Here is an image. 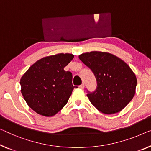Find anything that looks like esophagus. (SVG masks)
I'll use <instances>...</instances> for the list:
<instances>
[{"mask_svg":"<svg viewBox=\"0 0 151 151\" xmlns=\"http://www.w3.org/2000/svg\"><path fill=\"white\" fill-rule=\"evenodd\" d=\"M84 86H85V85H84V83H83L82 85H79V88H80V89H83V88H84Z\"/></svg>","mask_w":151,"mask_h":151,"instance_id":"1","label":"esophagus"}]
</instances>
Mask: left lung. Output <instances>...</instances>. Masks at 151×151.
I'll use <instances>...</instances> for the list:
<instances>
[{
    "mask_svg": "<svg viewBox=\"0 0 151 151\" xmlns=\"http://www.w3.org/2000/svg\"><path fill=\"white\" fill-rule=\"evenodd\" d=\"M78 58L97 81L96 91L87 94L91 104L106 114L122 111L136 93L137 78L131 68L117 56L104 51L83 53Z\"/></svg>",
    "mask_w": 151,
    "mask_h": 151,
    "instance_id": "8db88e82",
    "label": "left lung"
}]
</instances>
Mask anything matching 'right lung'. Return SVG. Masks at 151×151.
Instances as JSON below:
<instances>
[{"label":"right lung","mask_w":151,"mask_h":151,"mask_svg":"<svg viewBox=\"0 0 151 151\" xmlns=\"http://www.w3.org/2000/svg\"><path fill=\"white\" fill-rule=\"evenodd\" d=\"M73 58L72 53L47 56L34 63L22 75V94L37 114L52 116L67 104L75 87L72 83V73L64 68Z\"/></svg>","instance_id":"right-lung-1"}]
</instances>
